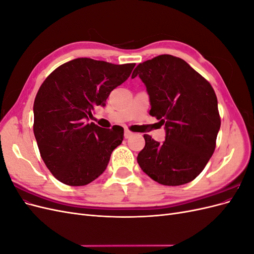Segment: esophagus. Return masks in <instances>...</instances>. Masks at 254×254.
<instances>
[{
	"instance_id": "1",
	"label": "esophagus",
	"mask_w": 254,
	"mask_h": 254,
	"mask_svg": "<svg viewBox=\"0 0 254 254\" xmlns=\"http://www.w3.org/2000/svg\"><path fill=\"white\" fill-rule=\"evenodd\" d=\"M124 135H125L126 139H128V137H130V136L132 135V132H131V131H129V130H125V133H124Z\"/></svg>"
}]
</instances>
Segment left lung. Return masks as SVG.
I'll list each match as a JSON object with an SVG mask.
<instances>
[{
  "instance_id": "1",
  "label": "left lung",
  "mask_w": 254,
  "mask_h": 254,
  "mask_svg": "<svg viewBox=\"0 0 254 254\" xmlns=\"http://www.w3.org/2000/svg\"><path fill=\"white\" fill-rule=\"evenodd\" d=\"M145 83L151 117L165 126L163 143L144 134L137 163L163 186L193 181L209 162L220 128L217 97L204 77L183 59L160 55L137 65L131 77Z\"/></svg>"
}]
</instances>
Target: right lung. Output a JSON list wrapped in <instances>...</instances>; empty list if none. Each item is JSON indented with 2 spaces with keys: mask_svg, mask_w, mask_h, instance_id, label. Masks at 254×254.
Returning <instances> with one entry per match:
<instances>
[{
  "mask_svg": "<svg viewBox=\"0 0 254 254\" xmlns=\"http://www.w3.org/2000/svg\"><path fill=\"white\" fill-rule=\"evenodd\" d=\"M134 65L77 58L58 66L41 84L34 103V134L43 162L60 182L86 186L105 172L124 129L87 121Z\"/></svg>",
  "mask_w": 254,
  "mask_h": 254,
  "instance_id": "obj_1",
  "label": "right lung"
}]
</instances>
